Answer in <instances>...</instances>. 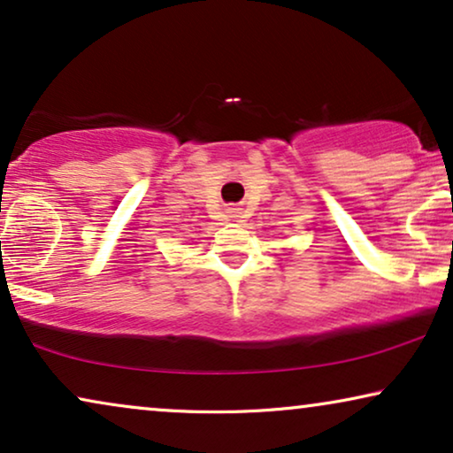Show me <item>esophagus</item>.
I'll use <instances>...</instances> for the list:
<instances>
[{
  "mask_svg": "<svg viewBox=\"0 0 453 453\" xmlns=\"http://www.w3.org/2000/svg\"><path fill=\"white\" fill-rule=\"evenodd\" d=\"M231 219H239V210L237 208L231 210Z\"/></svg>",
  "mask_w": 453,
  "mask_h": 453,
  "instance_id": "obj_1",
  "label": "esophagus"
}]
</instances>
